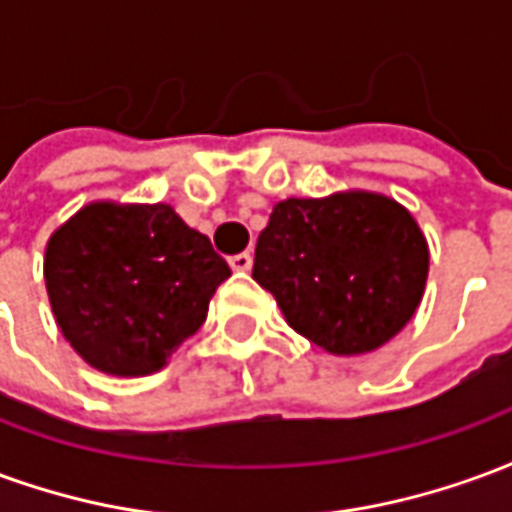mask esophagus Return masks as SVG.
Listing matches in <instances>:
<instances>
[{
	"instance_id": "1",
	"label": "esophagus",
	"mask_w": 512,
	"mask_h": 512,
	"mask_svg": "<svg viewBox=\"0 0 512 512\" xmlns=\"http://www.w3.org/2000/svg\"><path fill=\"white\" fill-rule=\"evenodd\" d=\"M230 268H233V271H249V268H252V255H249V252L233 255L230 257Z\"/></svg>"
}]
</instances>
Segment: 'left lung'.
Segmentation results:
<instances>
[{
    "mask_svg": "<svg viewBox=\"0 0 512 512\" xmlns=\"http://www.w3.org/2000/svg\"><path fill=\"white\" fill-rule=\"evenodd\" d=\"M252 277L323 351L365 354L417 312L428 244L411 213L381 194L290 197L257 238Z\"/></svg>",
    "mask_w": 512,
    "mask_h": 512,
    "instance_id": "1",
    "label": "left lung"
}]
</instances>
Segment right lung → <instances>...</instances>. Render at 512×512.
Here are the masks:
<instances>
[{
    "label": "right lung",
    "instance_id": "1",
    "mask_svg": "<svg viewBox=\"0 0 512 512\" xmlns=\"http://www.w3.org/2000/svg\"><path fill=\"white\" fill-rule=\"evenodd\" d=\"M46 290L65 340L112 376H147L200 329L230 277L169 205L93 202L51 235Z\"/></svg>",
    "mask_w": 512,
    "mask_h": 512
}]
</instances>
